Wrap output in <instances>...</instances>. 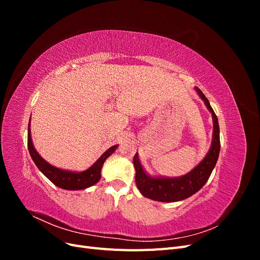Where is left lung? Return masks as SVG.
Segmentation results:
<instances>
[{
	"mask_svg": "<svg viewBox=\"0 0 260 260\" xmlns=\"http://www.w3.org/2000/svg\"><path fill=\"white\" fill-rule=\"evenodd\" d=\"M196 93L204 102L212 117V140L209 151L204 157L198 166H195L190 172L181 177H162L152 176L144 169L140 161L139 154L137 153L133 157V165L136 169V183L143 196L146 199L170 203L179 202L190 198L205 185L209 179L212 170H214L220 152V137H219V123L218 118L211 108L209 101L204 95L199 88H194Z\"/></svg>",
	"mask_w": 260,
	"mask_h": 260,
	"instance_id": "left-lung-1",
	"label": "left lung"
}]
</instances>
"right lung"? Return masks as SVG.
<instances>
[{"mask_svg":"<svg viewBox=\"0 0 260 260\" xmlns=\"http://www.w3.org/2000/svg\"><path fill=\"white\" fill-rule=\"evenodd\" d=\"M117 147L118 145L109 147L107 151H105L103 155H102L100 158L86 170L73 171L57 168L46 161L44 158H42V156L38 153V151L35 148L32 138H31L30 121L28 124V149L31 158L35 161L36 166L39 168V170H40L52 183H54L60 188H64V190H84V188H88L94 184H96L101 179V170L102 167H103L104 161L116 151Z\"/></svg>","mask_w":260,"mask_h":260,"instance_id":"obj_1","label":"right lung"}]
</instances>
